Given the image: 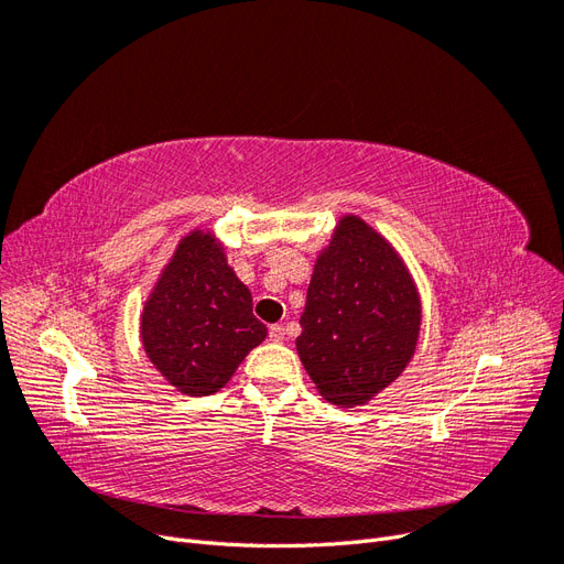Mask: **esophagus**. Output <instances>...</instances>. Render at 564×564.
<instances>
[{
	"label": "esophagus",
	"mask_w": 564,
	"mask_h": 564,
	"mask_svg": "<svg viewBox=\"0 0 564 564\" xmlns=\"http://www.w3.org/2000/svg\"><path fill=\"white\" fill-rule=\"evenodd\" d=\"M268 338L272 340V344H282V340H284V327H282V324H272V327L268 329Z\"/></svg>",
	"instance_id": "obj_1"
}]
</instances>
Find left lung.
<instances>
[{
    "instance_id": "left-lung-1",
    "label": "left lung",
    "mask_w": 564,
    "mask_h": 564,
    "mask_svg": "<svg viewBox=\"0 0 564 564\" xmlns=\"http://www.w3.org/2000/svg\"><path fill=\"white\" fill-rule=\"evenodd\" d=\"M296 350L319 395L369 402L414 357L421 299L400 253L360 216H344L317 256Z\"/></svg>"
}]
</instances>
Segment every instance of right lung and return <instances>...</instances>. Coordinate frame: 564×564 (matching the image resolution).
Instances as JSON below:
<instances>
[{"mask_svg":"<svg viewBox=\"0 0 564 564\" xmlns=\"http://www.w3.org/2000/svg\"><path fill=\"white\" fill-rule=\"evenodd\" d=\"M251 305L220 242L212 232L193 230L143 305L145 355L183 395H212L268 334Z\"/></svg>","mask_w":564,"mask_h":564,"instance_id":"obj_1","label":"right lung"}]
</instances>
